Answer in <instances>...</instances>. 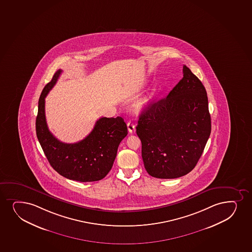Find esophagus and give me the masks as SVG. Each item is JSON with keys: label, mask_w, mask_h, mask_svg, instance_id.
<instances>
[{"label": "esophagus", "mask_w": 252, "mask_h": 252, "mask_svg": "<svg viewBox=\"0 0 252 252\" xmlns=\"http://www.w3.org/2000/svg\"><path fill=\"white\" fill-rule=\"evenodd\" d=\"M127 128L128 131H129L130 133H132V132H134V131H135V126H134V124L133 123H132V122H128Z\"/></svg>", "instance_id": "34e87169"}]
</instances>
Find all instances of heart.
<instances>
[{
  "instance_id": "b5f03b06",
  "label": "heart",
  "mask_w": 252,
  "mask_h": 252,
  "mask_svg": "<svg viewBox=\"0 0 252 252\" xmlns=\"http://www.w3.org/2000/svg\"><path fill=\"white\" fill-rule=\"evenodd\" d=\"M149 100H150V98L149 97H146V98H142V100L140 101L138 104H136V110L137 111H139V110H143V109H145L146 107L148 106V104H149Z\"/></svg>"
}]
</instances>
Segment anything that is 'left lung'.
<instances>
[{"label": "left lung", "instance_id": "1", "mask_svg": "<svg viewBox=\"0 0 252 252\" xmlns=\"http://www.w3.org/2000/svg\"><path fill=\"white\" fill-rule=\"evenodd\" d=\"M211 133L203 84L187 65L165 98L142 110L136 126L146 170L153 177L175 179L191 171Z\"/></svg>", "mask_w": 252, "mask_h": 252}]
</instances>
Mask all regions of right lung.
I'll return each instance as SVG.
<instances>
[{"label": "right lung", "mask_w": 252, "mask_h": 252, "mask_svg": "<svg viewBox=\"0 0 252 252\" xmlns=\"http://www.w3.org/2000/svg\"><path fill=\"white\" fill-rule=\"evenodd\" d=\"M63 70L54 74L39 97L36 117V134L49 163L65 178L80 182L100 181L112 168L119 145L127 135V126L121 116L101 117L92 131L76 143L61 142L46 123L45 98L57 83Z\"/></svg>", "instance_id": "right-lung-1"}]
</instances>
